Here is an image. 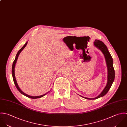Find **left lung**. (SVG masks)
Returning a JSON list of instances; mask_svg holds the SVG:
<instances>
[{
	"label": "left lung",
	"instance_id": "left-lung-1",
	"mask_svg": "<svg viewBox=\"0 0 127 127\" xmlns=\"http://www.w3.org/2000/svg\"><path fill=\"white\" fill-rule=\"evenodd\" d=\"M94 45L98 49H99L104 56L107 67V82L106 86L105 87L102 92L97 96L95 98H88L83 97L80 95L81 96L84 97V98L89 100L96 99L98 98L103 97L104 95H105L110 90L115 79V71L113 67V61L107 46L102 41L97 39H95L94 41Z\"/></svg>",
	"mask_w": 127,
	"mask_h": 127
}]
</instances>
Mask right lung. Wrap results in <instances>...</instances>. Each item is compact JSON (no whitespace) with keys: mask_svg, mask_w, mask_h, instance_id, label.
<instances>
[{"mask_svg":"<svg viewBox=\"0 0 127 127\" xmlns=\"http://www.w3.org/2000/svg\"><path fill=\"white\" fill-rule=\"evenodd\" d=\"M28 43V41H27L26 42V43L24 45V46L18 51V52H17L16 55V57H15V59L13 63V64H12V77H13V81H14V83L15 85V86L16 87V88L17 89V90L20 92V93H21V94L23 95H24L29 97V98H32V99H36V98H40V97H42L43 96H44L45 95H46L47 94H48V93L50 92V91H49L48 92H47V93L43 95H39V96H31V95H29L25 93H24L20 89V88L18 86V85L17 83V81H16V78H15V65H16V62H17V59H18V56L20 54V53L21 52V51L24 49V48L26 46L27 44Z\"/></svg>","mask_w":127,"mask_h":127,"instance_id":"obj_1","label":"right lung"}]
</instances>
